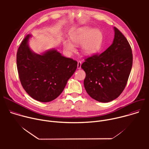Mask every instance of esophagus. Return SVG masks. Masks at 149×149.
<instances>
[{"label":"esophagus","mask_w":149,"mask_h":149,"mask_svg":"<svg viewBox=\"0 0 149 149\" xmlns=\"http://www.w3.org/2000/svg\"><path fill=\"white\" fill-rule=\"evenodd\" d=\"M81 62L78 61V63H77V68L78 69H81Z\"/></svg>","instance_id":"1"}]
</instances>
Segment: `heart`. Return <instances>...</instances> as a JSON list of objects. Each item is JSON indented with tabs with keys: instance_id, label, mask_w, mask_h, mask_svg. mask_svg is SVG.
I'll use <instances>...</instances> for the list:
<instances>
[{
	"instance_id": "1",
	"label": "heart",
	"mask_w": 149,
	"mask_h": 149,
	"mask_svg": "<svg viewBox=\"0 0 149 149\" xmlns=\"http://www.w3.org/2000/svg\"><path fill=\"white\" fill-rule=\"evenodd\" d=\"M70 38L74 44L81 45V49L84 54L91 55L100 49L102 43L103 35L99 29L86 27L71 33ZM63 45L65 51L69 54L75 51L74 45L68 39L63 40Z\"/></svg>"
}]
</instances>
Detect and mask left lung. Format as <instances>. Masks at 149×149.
Here are the masks:
<instances>
[{"instance_id": "obj_1", "label": "left lung", "mask_w": 149, "mask_h": 149, "mask_svg": "<svg viewBox=\"0 0 149 149\" xmlns=\"http://www.w3.org/2000/svg\"><path fill=\"white\" fill-rule=\"evenodd\" d=\"M113 44L101 54L85 59L81 68L86 76L84 85L88 94L101 102L117 98L124 90L133 65L132 48L116 27Z\"/></svg>"}]
</instances>
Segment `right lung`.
<instances>
[{
  "mask_svg": "<svg viewBox=\"0 0 149 149\" xmlns=\"http://www.w3.org/2000/svg\"><path fill=\"white\" fill-rule=\"evenodd\" d=\"M28 35L16 54L17 68L21 84L33 99L43 102L56 98L75 72L77 62L62 56L55 49L39 55L29 47Z\"/></svg>",
  "mask_w": 149,
  "mask_h": 149,
  "instance_id": "obj_1",
  "label": "right lung"
}]
</instances>
